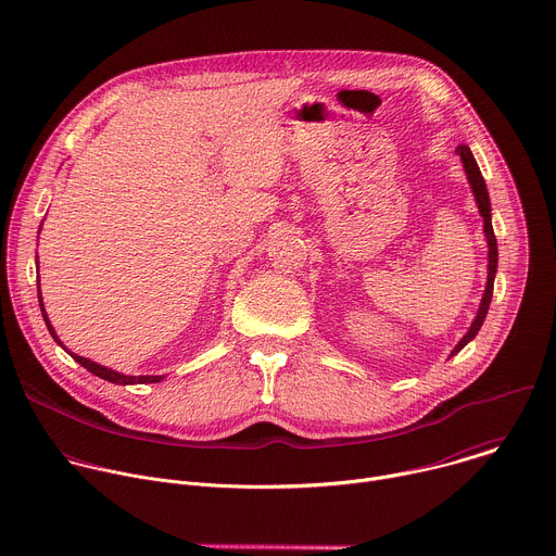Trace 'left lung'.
Wrapping results in <instances>:
<instances>
[{"instance_id":"8db88e82","label":"left lung","mask_w":556,"mask_h":556,"mask_svg":"<svg viewBox=\"0 0 556 556\" xmlns=\"http://www.w3.org/2000/svg\"><path fill=\"white\" fill-rule=\"evenodd\" d=\"M456 154L460 156L463 161V167L467 172V178H469V185L473 190V197H476V203H478V212L484 220V236H486V244H489V275H486V288H484V294H482V301H480V309L469 327V331L463 336V340L454 346L452 355L458 353L469 340L476 338V333L480 331L484 318H486V312H489V305H491V296H493V279H495V273H497V242H495V233H493V225H491V203H489V192H486V185H484V178L480 174V167L471 154V150L467 146H458L456 148Z\"/></svg>"}]
</instances>
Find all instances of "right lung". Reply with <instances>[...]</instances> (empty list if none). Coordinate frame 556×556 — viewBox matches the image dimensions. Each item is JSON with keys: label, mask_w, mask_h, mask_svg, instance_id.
Segmentation results:
<instances>
[{"label": "right lung", "mask_w": 556, "mask_h": 556, "mask_svg": "<svg viewBox=\"0 0 556 556\" xmlns=\"http://www.w3.org/2000/svg\"><path fill=\"white\" fill-rule=\"evenodd\" d=\"M39 305H41L43 320H46V325H48L50 333L54 336V340H56L59 344H63V342L59 340V336H56L54 327L50 325V318H48L46 309H43L41 288H39ZM70 355H72L78 364H83V366L87 368V371H91L93 376H98V378H102V380H106V382H113V384H122V387H126V384H154V382H161V380H163V376H139V378H137V376H122V374L113 371V368H106V366H102V364H96V362H91V359H87V357H83V355H78V353H72V351H70Z\"/></svg>", "instance_id": "1"}]
</instances>
